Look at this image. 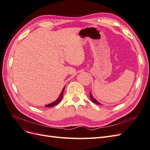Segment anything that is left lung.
I'll return each instance as SVG.
<instances>
[{"mask_svg":"<svg viewBox=\"0 0 150 150\" xmlns=\"http://www.w3.org/2000/svg\"><path fill=\"white\" fill-rule=\"evenodd\" d=\"M89 97H90L91 99V101H92L94 103H96V104H100V103H99L98 101H97V100H96V99H95L92 96V95H91V93H89Z\"/></svg>","mask_w":150,"mask_h":150,"instance_id":"8db88e82","label":"left lung"}]
</instances>
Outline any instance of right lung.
<instances>
[{
  "label": "right lung",
  "mask_w": 150,
  "mask_h": 150,
  "mask_svg": "<svg viewBox=\"0 0 150 150\" xmlns=\"http://www.w3.org/2000/svg\"><path fill=\"white\" fill-rule=\"evenodd\" d=\"M64 88H65V87H64V88H63V89H62V92H61V94H60V96H59V98L56 99V100L55 101H54V102H53V103H51V104H47V105H46V107H52V106H54L57 105V104L59 103H60V101L62 100V99L63 93H64Z\"/></svg>",
  "instance_id": "right-lung-1"
}]
</instances>
